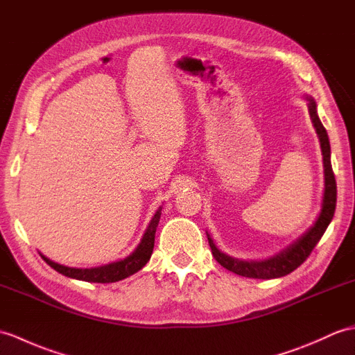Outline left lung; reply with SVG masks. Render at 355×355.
<instances>
[{"instance_id":"left-lung-1","label":"left lung","mask_w":355,"mask_h":355,"mask_svg":"<svg viewBox=\"0 0 355 355\" xmlns=\"http://www.w3.org/2000/svg\"><path fill=\"white\" fill-rule=\"evenodd\" d=\"M309 114L313 127L316 130V135L319 137L320 151H322V160H324V196L322 204H320V211L313 222V225L307 230L306 233L301 234L296 241H293L289 246H286L284 250L279 251L278 254L272 255L265 260H241L236 257H230V255L224 254L218 250L215 242L211 241L210 234L207 233V239L211 248L213 257L216 259L220 266L225 269L234 272L237 275L248 277V278H259V279H270V278H279L287 274H291L296 268L301 266L306 259L313 251V248L318 245L320 237L324 236L327 227L331 222L336 210V200H337V187H336V178L334 172L331 168V148H329V140L327 130L324 128L322 122H320L318 116L316 103L311 96L306 95Z\"/></svg>"}]
</instances>
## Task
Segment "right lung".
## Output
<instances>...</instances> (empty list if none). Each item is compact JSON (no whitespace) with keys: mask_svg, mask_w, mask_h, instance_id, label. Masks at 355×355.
<instances>
[{"mask_svg":"<svg viewBox=\"0 0 355 355\" xmlns=\"http://www.w3.org/2000/svg\"><path fill=\"white\" fill-rule=\"evenodd\" d=\"M160 216H162V207H159L157 211L154 213V216L150 220V224H148L142 239H140L139 245L136 246V250L130 255H127L125 259L109 263V265L98 266V268H86V269L69 268V266H63V265H59V263L49 260L48 257H45L44 254H40V255H42V259L48 263L49 266L64 277H69L73 279H81V282H87V283L119 282V279H123V278L136 274L137 270L142 269L146 263L150 261L153 250H154L155 230H157Z\"/></svg>","mask_w":355,"mask_h":355,"instance_id":"add662e5","label":"right lung"}]
</instances>
